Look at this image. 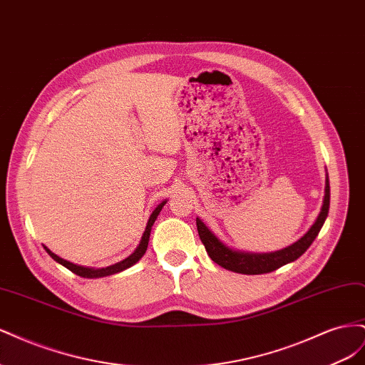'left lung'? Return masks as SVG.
Segmentation results:
<instances>
[{
  "label": "left lung",
  "mask_w": 365,
  "mask_h": 365,
  "mask_svg": "<svg viewBox=\"0 0 365 365\" xmlns=\"http://www.w3.org/2000/svg\"><path fill=\"white\" fill-rule=\"evenodd\" d=\"M329 204H330V187H329V176H326L324 201H323L322 212H319L315 224L309 228V231L302 239L294 242L292 245L274 252L256 254V252H244V251L231 250L225 244H222V242H220L212 231L207 228V225L200 217H196V227L207 254L210 256V259L219 264V267H222L228 271L248 274V275L267 274V272L279 269L286 263L297 260L309 247H311V244L318 236L319 230H322L324 220L327 217Z\"/></svg>",
  "instance_id": "left-lung-1"
}]
</instances>
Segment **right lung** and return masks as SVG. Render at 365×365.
Masks as SVG:
<instances>
[{
    "label": "right lung",
    "instance_id": "obj_1",
    "mask_svg": "<svg viewBox=\"0 0 365 365\" xmlns=\"http://www.w3.org/2000/svg\"><path fill=\"white\" fill-rule=\"evenodd\" d=\"M165 202H168V201H163L161 204H158V207L152 212V215H150V217H149V220H148L146 230H145V233H143V237H141V240H140V245L137 247V250H135L134 252H132L129 257H126L125 260H121V262H118V263H115V264H111V267L97 268V269H96V268L79 267V264H74V263H71V262H68V260L61 259L59 256H56V254L51 252L47 247H43V248H46V251L50 254V257H51L53 260H56L58 263L62 264V267L70 269V271L74 272L76 275H81V277L97 279V277H106V275H113V274L121 272V271H125V269L130 268L132 264H135V263L143 257V254L146 252L148 244H149V236H150L152 225H153V222H155V220H157V217H158V215H160V212H161V208L164 207Z\"/></svg>",
    "mask_w": 365,
    "mask_h": 365
}]
</instances>
